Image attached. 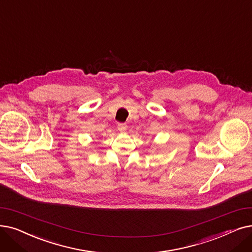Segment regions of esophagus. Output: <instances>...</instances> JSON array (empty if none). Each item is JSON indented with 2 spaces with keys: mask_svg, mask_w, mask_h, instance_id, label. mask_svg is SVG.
<instances>
[{
  "mask_svg": "<svg viewBox=\"0 0 252 252\" xmlns=\"http://www.w3.org/2000/svg\"><path fill=\"white\" fill-rule=\"evenodd\" d=\"M117 128L119 132H125V130L126 129V124H118Z\"/></svg>",
  "mask_w": 252,
  "mask_h": 252,
  "instance_id": "34e87169",
  "label": "esophagus"
}]
</instances>
